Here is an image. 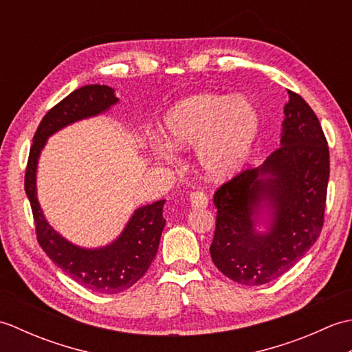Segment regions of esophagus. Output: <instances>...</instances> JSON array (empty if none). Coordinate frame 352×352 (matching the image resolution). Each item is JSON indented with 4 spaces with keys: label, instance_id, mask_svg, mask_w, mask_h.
<instances>
[{
    "label": "esophagus",
    "instance_id": "esophagus-1",
    "mask_svg": "<svg viewBox=\"0 0 352 352\" xmlns=\"http://www.w3.org/2000/svg\"><path fill=\"white\" fill-rule=\"evenodd\" d=\"M189 204L192 208H206L208 206V199L203 192H192L189 197Z\"/></svg>",
    "mask_w": 352,
    "mask_h": 352
}]
</instances>
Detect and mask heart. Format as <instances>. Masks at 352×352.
<instances>
[{
    "instance_id": "heart-1",
    "label": "heart",
    "mask_w": 352,
    "mask_h": 352,
    "mask_svg": "<svg viewBox=\"0 0 352 352\" xmlns=\"http://www.w3.org/2000/svg\"><path fill=\"white\" fill-rule=\"evenodd\" d=\"M260 113L250 98L198 94L178 101L163 119L166 142L178 151L193 149L198 169L213 182L227 180L243 168L260 133ZM172 160L168 145L155 149Z\"/></svg>"
}]
</instances>
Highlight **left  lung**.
I'll return each mask as SVG.
<instances>
[{
  "mask_svg": "<svg viewBox=\"0 0 352 352\" xmlns=\"http://www.w3.org/2000/svg\"><path fill=\"white\" fill-rule=\"evenodd\" d=\"M330 153L315 111L289 91L280 148L214 193L210 256L239 284L260 286L294 267L324 223Z\"/></svg>",
  "mask_w": 352,
  "mask_h": 352,
  "instance_id": "1",
  "label": "left lung"
}]
</instances>
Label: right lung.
<instances>
[{
  "label": "right lung",
  "instance_id": "obj_1",
  "mask_svg": "<svg viewBox=\"0 0 352 352\" xmlns=\"http://www.w3.org/2000/svg\"><path fill=\"white\" fill-rule=\"evenodd\" d=\"M113 87L89 85L74 91L43 116L30 149L25 193L32 206L37 242L47 256L81 286L100 294L115 295L131 287L148 271L159 250L164 199L142 206L133 212L115 241L96 248L72 243L50 226L37 199V164L48 138L74 122L100 116L116 106Z\"/></svg>",
  "mask_w": 352,
  "mask_h": 352
}]
</instances>
